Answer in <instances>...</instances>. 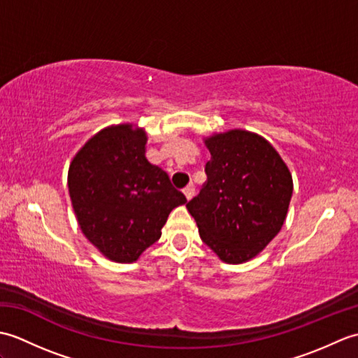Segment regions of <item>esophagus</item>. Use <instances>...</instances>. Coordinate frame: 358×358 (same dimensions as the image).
<instances>
[{
	"label": "esophagus",
	"mask_w": 358,
	"mask_h": 358,
	"mask_svg": "<svg viewBox=\"0 0 358 358\" xmlns=\"http://www.w3.org/2000/svg\"><path fill=\"white\" fill-rule=\"evenodd\" d=\"M183 194L186 195V199H187V200H191V199H192V196L195 195V187H194L192 185H189V186H186V187L183 189Z\"/></svg>",
	"instance_id": "1"
}]
</instances>
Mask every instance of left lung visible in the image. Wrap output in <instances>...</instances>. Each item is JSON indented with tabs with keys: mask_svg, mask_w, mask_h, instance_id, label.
Returning a JSON list of instances; mask_svg holds the SVG:
<instances>
[{
	"mask_svg": "<svg viewBox=\"0 0 358 358\" xmlns=\"http://www.w3.org/2000/svg\"><path fill=\"white\" fill-rule=\"evenodd\" d=\"M208 181L186 203L200 237L224 263L254 258L280 232L292 196V177L263 136L229 131L204 140Z\"/></svg>",
	"mask_w": 358,
	"mask_h": 358,
	"instance_id": "left-lung-1",
	"label": "left lung"
}]
</instances>
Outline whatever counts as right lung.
Wrapping results in <instances>:
<instances>
[{"label": "right lung", "mask_w": 358, "mask_h": 358, "mask_svg": "<svg viewBox=\"0 0 358 358\" xmlns=\"http://www.w3.org/2000/svg\"><path fill=\"white\" fill-rule=\"evenodd\" d=\"M146 134L131 124L103 129L72 159L67 186L83 234L103 255L132 263L162 237L186 196L144 155Z\"/></svg>", "instance_id": "obj_1"}]
</instances>
